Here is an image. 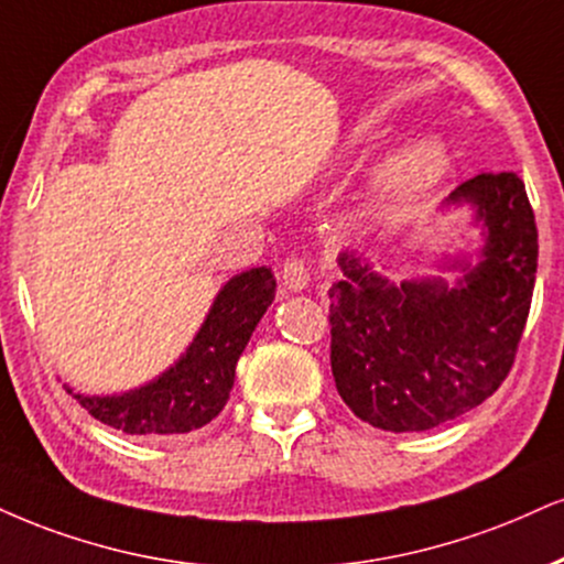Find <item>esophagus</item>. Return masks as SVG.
<instances>
[{
	"label": "esophagus",
	"instance_id": "esophagus-1",
	"mask_svg": "<svg viewBox=\"0 0 564 564\" xmlns=\"http://www.w3.org/2000/svg\"><path fill=\"white\" fill-rule=\"evenodd\" d=\"M281 281H283V286L291 289V291H304V289H307L310 270H307V264H304V260H300V257H291V260L283 262Z\"/></svg>",
	"mask_w": 564,
	"mask_h": 564
}]
</instances>
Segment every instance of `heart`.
Returning <instances> with one entry per match:
<instances>
[{
  "label": "heart",
  "instance_id": "heart-1",
  "mask_svg": "<svg viewBox=\"0 0 564 564\" xmlns=\"http://www.w3.org/2000/svg\"><path fill=\"white\" fill-rule=\"evenodd\" d=\"M446 171V149L438 139H417L399 149L376 173L381 207H402L429 194Z\"/></svg>",
  "mask_w": 564,
  "mask_h": 564
}]
</instances>
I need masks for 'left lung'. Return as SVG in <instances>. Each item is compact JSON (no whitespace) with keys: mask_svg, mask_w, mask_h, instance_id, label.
<instances>
[{"mask_svg":"<svg viewBox=\"0 0 564 564\" xmlns=\"http://www.w3.org/2000/svg\"><path fill=\"white\" fill-rule=\"evenodd\" d=\"M470 205L484 228L478 262L457 257V286L436 278L393 281L355 249L328 289L336 389L372 429L429 431L484 404L512 370L531 310L539 230L525 183L480 173L446 207Z\"/></svg>","mask_w":564,"mask_h":564,"instance_id":"1","label":"left lung"}]
</instances>
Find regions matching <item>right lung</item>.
Listing matches in <instances>:
<instances>
[{
	"mask_svg": "<svg viewBox=\"0 0 564 564\" xmlns=\"http://www.w3.org/2000/svg\"><path fill=\"white\" fill-rule=\"evenodd\" d=\"M273 300L270 268L234 275L215 296L188 349L160 378L118 397H86L73 393L70 386L65 389L88 415L131 436H173L202 429L226 406L236 362Z\"/></svg>",
	"mask_w": 564,
	"mask_h": 564,
	"instance_id": "obj_1",
	"label": "right lung"
}]
</instances>
